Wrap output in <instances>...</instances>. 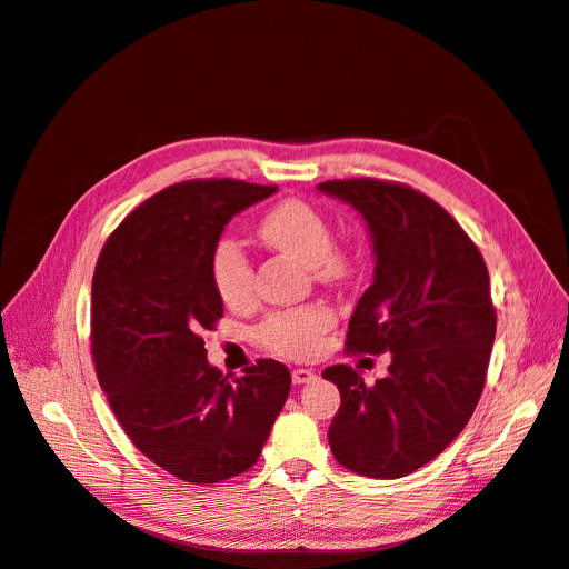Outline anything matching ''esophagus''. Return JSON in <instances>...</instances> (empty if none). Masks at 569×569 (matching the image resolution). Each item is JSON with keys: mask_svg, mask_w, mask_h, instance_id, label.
Segmentation results:
<instances>
[{"mask_svg": "<svg viewBox=\"0 0 569 569\" xmlns=\"http://www.w3.org/2000/svg\"><path fill=\"white\" fill-rule=\"evenodd\" d=\"M317 376L312 369H293L291 371V380L293 385H306V382H312Z\"/></svg>", "mask_w": 569, "mask_h": 569, "instance_id": "34e87169", "label": "esophagus"}]
</instances>
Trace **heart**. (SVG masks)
Listing matches in <instances>:
<instances>
[{
  "instance_id": "obj_1",
  "label": "heart",
  "mask_w": 569,
  "mask_h": 569,
  "mask_svg": "<svg viewBox=\"0 0 569 569\" xmlns=\"http://www.w3.org/2000/svg\"><path fill=\"white\" fill-rule=\"evenodd\" d=\"M259 236L278 252L310 266L315 278L336 280L346 272V261L333 252L329 221L303 200H284L259 221ZM214 289L226 306H242L252 297V263L233 238H221L210 257ZM331 325V312L322 306H306L270 315L259 327V338L284 355H308Z\"/></svg>"
}]
</instances>
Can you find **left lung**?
I'll return each mask as SVG.
<instances>
[{"label": "left lung", "mask_w": 569, "mask_h": 569, "mask_svg": "<svg viewBox=\"0 0 569 569\" xmlns=\"http://www.w3.org/2000/svg\"><path fill=\"white\" fill-rule=\"evenodd\" d=\"M352 206L373 244V282L348 325V350L392 352L367 385L346 363L325 369L340 408L333 458L371 479H401L435 460L481 399L497 315L479 249L435 200L380 179L317 187Z\"/></svg>", "instance_id": "obj_1"}]
</instances>
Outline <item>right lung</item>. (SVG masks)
Masks as SVG:
<instances>
[{"label":"right lung","mask_w":569,"mask_h":569,"mask_svg":"<svg viewBox=\"0 0 569 569\" xmlns=\"http://www.w3.org/2000/svg\"><path fill=\"white\" fill-rule=\"evenodd\" d=\"M276 191L236 179L163 189L121 221L96 266L90 346L100 388L130 441L187 483L252 467L291 388L276 359L229 382L200 338L223 315L214 244L236 214Z\"/></svg>","instance_id":"add662e5"}]
</instances>
